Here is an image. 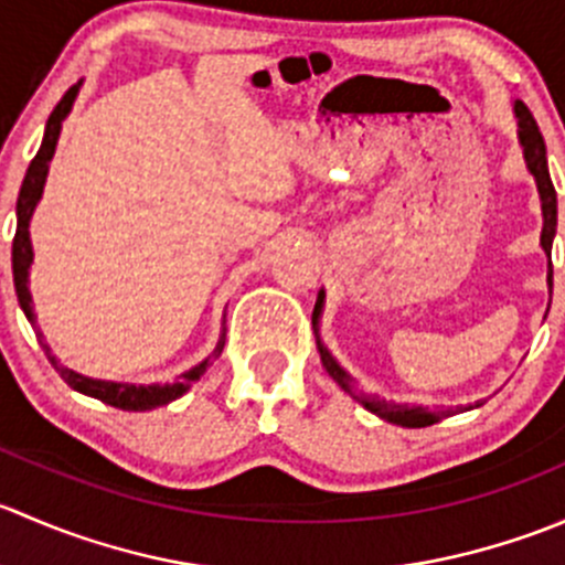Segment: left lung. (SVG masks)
<instances>
[{"label": "left lung", "instance_id": "obj_1", "mask_svg": "<svg viewBox=\"0 0 565 565\" xmlns=\"http://www.w3.org/2000/svg\"><path fill=\"white\" fill-rule=\"evenodd\" d=\"M514 117H516V136H520L522 145V156H525L527 172L533 174L535 188H539V199H541V215H544V226H541V248H544L546 259H550V273H546V284H550V295H552V241H555V230H557V196L555 188H552L550 180V167H546V147H544V136H541L539 125H535L533 114L530 108L522 104V100H514ZM322 309H324V289H319L317 303H315V315H311V324H315V335H317V350H319V361H322L324 372L341 385V391L350 393L358 404L374 413L377 418L388 420V424L404 426V429H420V426H431L437 424L440 418H446V413H431L429 407L424 404H402V402H385V398L374 396V393H366L358 388L352 383V377L347 374V369L330 355V350L324 347L322 335H319V319H322Z\"/></svg>", "mask_w": 565, "mask_h": 565}]
</instances>
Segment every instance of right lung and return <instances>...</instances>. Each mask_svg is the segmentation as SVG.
Listing matches in <instances>:
<instances>
[{
  "instance_id": "add662e5",
  "label": "right lung",
  "mask_w": 565,
  "mask_h": 565,
  "mask_svg": "<svg viewBox=\"0 0 565 565\" xmlns=\"http://www.w3.org/2000/svg\"><path fill=\"white\" fill-rule=\"evenodd\" d=\"M84 78L78 84H73L62 100L56 104L54 111H51L49 122H45V134H43V145H40L38 156L32 158L30 169H26L24 182H21V193H19V202H15V218H19V226H15V237H13V281H15V295H19V303L24 309L26 319L32 322V328H38V317L35 309H32V292H30V267L32 259H35V250H32V241H30V221L35 215V207L43 196V188H45V177H49V163L54 158L56 150V141H60L62 134V122L67 119L71 114L73 104L78 98V89H82ZM38 335H43L38 330ZM45 355L49 361L54 363V369L60 372V377L71 385L73 391L84 393V396H93L98 402L111 404L117 409H128V413H145V409H156L163 407V404L174 402L180 398L182 393L191 388L204 372H207L210 361L221 355L224 350V333H221L218 344L215 350L204 358L202 363L191 366L188 372H182L174 383H152V385H136V383H114V380H98V377H87V374H78L73 369L60 366L56 355L51 352L49 344H43Z\"/></svg>"
}]
</instances>
